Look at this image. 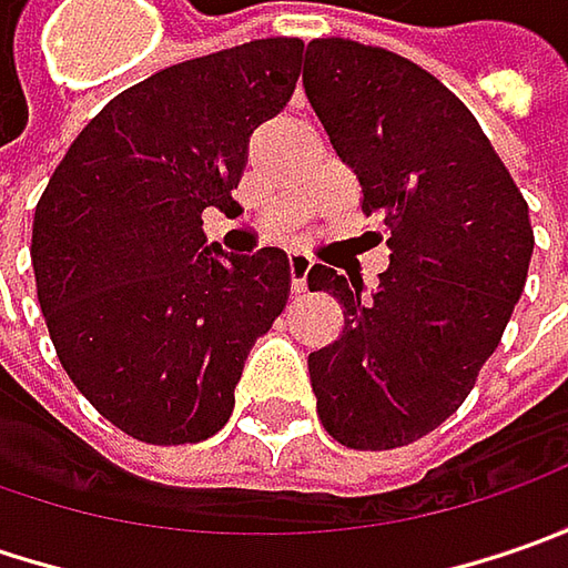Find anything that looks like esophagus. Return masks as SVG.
<instances>
[{"instance_id":"esophagus-1","label":"esophagus","mask_w":568,"mask_h":568,"mask_svg":"<svg viewBox=\"0 0 568 568\" xmlns=\"http://www.w3.org/2000/svg\"><path fill=\"white\" fill-rule=\"evenodd\" d=\"M287 272H291V291L306 294V274L313 272V258L303 255V252H291L287 255Z\"/></svg>"}]
</instances>
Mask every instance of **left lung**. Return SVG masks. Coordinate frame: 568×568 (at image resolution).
Here are the masks:
<instances>
[{
  "label": "left lung",
  "mask_w": 568,
  "mask_h": 568,
  "mask_svg": "<svg viewBox=\"0 0 568 568\" xmlns=\"http://www.w3.org/2000/svg\"><path fill=\"white\" fill-rule=\"evenodd\" d=\"M303 88L392 250L373 296L328 265L306 274L344 310L338 341L310 354L318 420L347 448L407 446L458 410L506 332L535 252L528 202L474 113L417 62L322 37Z\"/></svg>",
  "instance_id": "8db88e82"
}]
</instances>
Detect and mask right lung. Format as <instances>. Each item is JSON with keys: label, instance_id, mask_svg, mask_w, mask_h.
<instances>
[{"label": "right lung", "instance_id": "obj_1", "mask_svg": "<svg viewBox=\"0 0 568 568\" xmlns=\"http://www.w3.org/2000/svg\"><path fill=\"white\" fill-rule=\"evenodd\" d=\"M300 55L303 40L268 37L132 84L37 202L31 262L55 357L132 439L214 436L252 344L287 306V255L205 246L202 211H236L252 129L287 106Z\"/></svg>", "mask_w": 568, "mask_h": 568}]
</instances>
